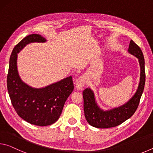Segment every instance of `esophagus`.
Here are the masks:
<instances>
[{
  "label": "esophagus",
  "mask_w": 153,
  "mask_h": 153,
  "mask_svg": "<svg viewBox=\"0 0 153 153\" xmlns=\"http://www.w3.org/2000/svg\"><path fill=\"white\" fill-rule=\"evenodd\" d=\"M86 77L85 75H82V76H80L78 79L76 80V88L78 90H82L84 88L85 85V82H86Z\"/></svg>",
  "instance_id": "1"
}]
</instances>
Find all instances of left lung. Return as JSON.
Returning <instances> with one entry per match:
<instances>
[{
	"label": "left lung",
	"instance_id": "8db88e82",
	"mask_svg": "<svg viewBox=\"0 0 153 153\" xmlns=\"http://www.w3.org/2000/svg\"><path fill=\"white\" fill-rule=\"evenodd\" d=\"M128 53L138 59L140 67V83L134 95L125 104L119 107L104 111L100 108L96 102L94 92L90 88L83 91L84 115L90 126L97 128H108L117 126L130 118L138 108L145 84L144 58L140 48L131 40Z\"/></svg>",
	"mask_w": 153,
	"mask_h": 153
}]
</instances>
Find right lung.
Wrapping results in <instances>:
<instances>
[{
  "instance_id": "add662e5",
  "label": "right lung",
  "mask_w": 153,
  "mask_h": 153,
  "mask_svg": "<svg viewBox=\"0 0 153 153\" xmlns=\"http://www.w3.org/2000/svg\"><path fill=\"white\" fill-rule=\"evenodd\" d=\"M46 41L36 33L21 40L12 51L7 75V90L15 111L23 120L38 126H50L58 120L74 88L71 76L42 88L31 87L21 79L17 71V54L28 44Z\"/></svg>"
}]
</instances>
